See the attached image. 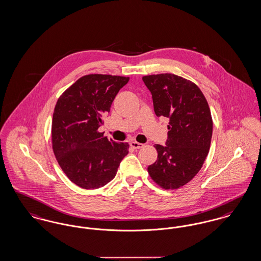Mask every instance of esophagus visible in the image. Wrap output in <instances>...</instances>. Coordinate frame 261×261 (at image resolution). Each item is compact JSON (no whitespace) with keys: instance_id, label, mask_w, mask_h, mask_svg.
I'll return each instance as SVG.
<instances>
[{"instance_id":"34e87169","label":"esophagus","mask_w":261,"mask_h":261,"mask_svg":"<svg viewBox=\"0 0 261 261\" xmlns=\"http://www.w3.org/2000/svg\"><path fill=\"white\" fill-rule=\"evenodd\" d=\"M130 146L135 149H139V148H142L143 147V144L142 143H139L137 141H130Z\"/></svg>"}]
</instances>
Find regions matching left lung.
Masks as SVG:
<instances>
[{"label":"left lung","mask_w":261,"mask_h":261,"mask_svg":"<svg viewBox=\"0 0 261 261\" xmlns=\"http://www.w3.org/2000/svg\"><path fill=\"white\" fill-rule=\"evenodd\" d=\"M157 117L169 119L166 145L155 144L158 156L147 171L164 190H177L195 177L208 155L213 121L199 87L173 73L145 75Z\"/></svg>","instance_id":"left-lung-1"}]
</instances>
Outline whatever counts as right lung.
<instances>
[{
	"instance_id": "1",
	"label": "right lung",
	"mask_w": 261,
	"mask_h": 261,
	"mask_svg": "<svg viewBox=\"0 0 261 261\" xmlns=\"http://www.w3.org/2000/svg\"><path fill=\"white\" fill-rule=\"evenodd\" d=\"M129 77L86 74L59 97L52 120V148L63 172L76 186L94 190L115 178L127 142L109 140L98 128Z\"/></svg>"
}]
</instances>
